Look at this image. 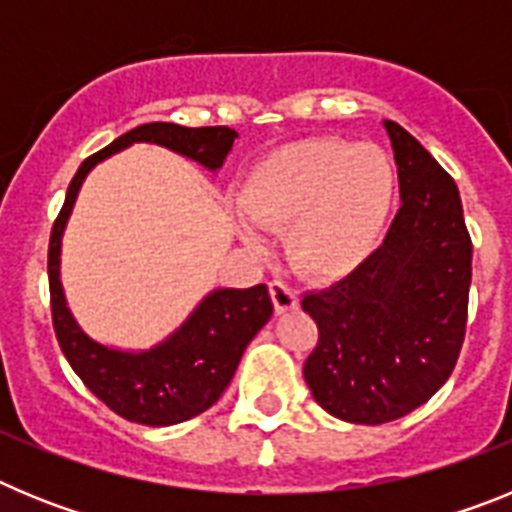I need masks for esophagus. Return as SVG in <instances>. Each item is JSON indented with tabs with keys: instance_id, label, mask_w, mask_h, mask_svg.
<instances>
[{
	"instance_id": "34e87169",
	"label": "esophagus",
	"mask_w": 512,
	"mask_h": 512,
	"mask_svg": "<svg viewBox=\"0 0 512 512\" xmlns=\"http://www.w3.org/2000/svg\"><path fill=\"white\" fill-rule=\"evenodd\" d=\"M269 295H271V302H274V310L277 312L295 310V307L300 305V300H297V295H295V289H289L287 284L279 282V279L269 282Z\"/></svg>"
}]
</instances>
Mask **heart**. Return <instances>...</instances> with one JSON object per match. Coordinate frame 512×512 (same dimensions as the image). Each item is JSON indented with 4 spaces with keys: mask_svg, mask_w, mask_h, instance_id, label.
<instances>
[{
    "mask_svg": "<svg viewBox=\"0 0 512 512\" xmlns=\"http://www.w3.org/2000/svg\"><path fill=\"white\" fill-rule=\"evenodd\" d=\"M390 156L374 143L307 138L271 151L241 189L253 225L284 230L289 266L312 282H336L359 269L382 243L395 202ZM251 246L259 235L243 223Z\"/></svg>",
    "mask_w": 512,
    "mask_h": 512,
    "instance_id": "obj_1",
    "label": "heart"
}]
</instances>
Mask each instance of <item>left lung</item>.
<instances>
[{
  "mask_svg": "<svg viewBox=\"0 0 512 512\" xmlns=\"http://www.w3.org/2000/svg\"><path fill=\"white\" fill-rule=\"evenodd\" d=\"M402 207L382 246L346 279L302 297L318 323L305 382L325 413L379 425L431 400L467 330L472 238L454 179L397 122Z\"/></svg>",
  "mask_w": 512,
  "mask_h": 512,
  "instance_id": "left-lung-1",
  "label": "left lung"
}]
</instances>
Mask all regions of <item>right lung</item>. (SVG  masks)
Returning a JSON list of instances; mask_svg holds the SVG:
<instances>
[{
	"label": "right lung",
	"mask_w": 512,
	"mask_h": 512,
	"mask_svg": "<svg viewBox=\"0 0 512 512\" xmlns=\"http://www.w3.org/2000/svg\"><path fill=\"white\" fill-rule=\"evenodd\" d=\"M238 133L225 125L184 128L174 122H146L112 140L110 146L89 156L71 179L66 202L58 212L48 243V284L51 315L58 346L92 395L120 418L140 425H174L212 408L233 379L251 338L271 318L266 284L248 289H215L164 343L130 354L92 341L76 325L66 307L61 287V235L81 182L89 171L112 153L133 143H156L192 158L205 169L217 171L233 148Z\"/></svg>",
	"instance_id": "right-lung-1"
}]
</instances>
